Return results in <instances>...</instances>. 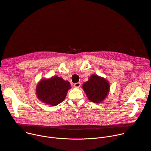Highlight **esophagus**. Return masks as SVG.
Listing matches in <instances>:
<instances>
[{
  "label": "esophagus",
  "instance_id": "1",
  "mask_svg": "<svg viewBox=\"0 0 151 151\" xmlns=\"http://www.w3.org/2000/svg\"><path fill=\"white\" fill-rule=\"evenodd\" d=\"M81 83H79V82H78V83H75L74 84V87H76V88H79L80 86H81Z\"/></svg>",
  "mask_w": 151,
  "mask_h": 151
}]
</instances>
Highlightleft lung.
Masks as SVG:
<instances>
[{
  "instance_id": "obj_1",
  "label": "left lung",
  "mask_w": 151,
  "mask_h": 151,
  "mask_svg": "<svg viewBox=\"0 0 151 151\" xmlns=\"http://www.w3.org/2000/svg\"><path fill=\"white\" fill-rule=\"evenodd\" d=\"M83 87L88 98L95 103L103 101L109 91V83L103 78L95 75L90 76Z\"/></svg>"
}]
</instances>
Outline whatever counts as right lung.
<instances>
[{
    "label": "right lung",
    "instance_id": "right-lung-1",
    "mask_svg": "<svg viewBox=\"0 0 151 151\" xmlns=\"http://www.w3.org/2000/svg\"><path fill=\"white\" fill-rule=\"evenodd\" d=\"M70 88L69 82L56 76L40 81L37 86L36 94L43 103L55 106L64 101Z\"/></svg>",
    "mask_w": 151,
    "mask_h": 151
}]
</instances>
